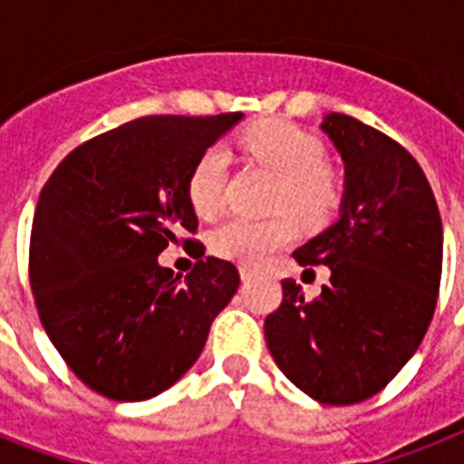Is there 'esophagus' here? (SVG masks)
I'll list each match as a JSON object with an SVG mask.
<instances>
[{
    "label": "esophagus",
    "instance_id": "34e87169",
    "mask_svg": "<svg viewBox=\"0 0 464 464\" xmlns=\"http://www.w3.org/2000/svg\"><path fill=\"white\" fill-rule=\"evenodd\" d=\"M240 279H243V282H250V279H253V269L243 265V267H240Z\"/></svg>",
    "mask_w": 464,
    "mask_h": 464
}]
</instances>
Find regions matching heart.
I'll return each instance as SVG.
<instances>
[{
    "label": "heart",
    "mask_w": 464,
    "mask_h": 464,
    "mask_svg": "<svg viewBox=\"0 0 464 464\" xmlns=\"http://www.w3.org/2000/svg\"><path fill=\"white\" fill-rule=\"evenodd\" d=\"M240 149L276 175L269 218L231 217L209 236L218 257L257 265L294 238V218L301 224H323L337 209L342 185L339 175L324 163L323 141L286 120H262L240 134ZM228 156L221 147L207 149L197 159L188 180V197L199 217H214L224 207ZM289 210L288 215L285 211Z\"/></svg>",
    "instance_id": "heart-1"
}]
</instances>
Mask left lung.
Wrapping results in <instances>:
<instances>
[{"label":"left lung","mask_w":464,"mask_h":464,"mask_svg":"<svg viewBox=\"0 0 464 464\" xmlns=\"http://www.w3.org/2000/svg\"><path fill=\"white\" fill-rule=\"evenodd\" d=\"M323 130L344 160L342 214L294 257L301 267L327 265L330 282L308 301L284 279L265 339L305 395L356 404L400 373L431 324L443 224L424 170L402 144L342 112H330Z\"/></svg>","instance_id":"1"}]
</instances>
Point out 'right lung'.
Instances as JSON below:
<instances>
[{"label": "right lung", "instance_id": "right-lung-1", "mask_svg": "<svg viewBox=\"0 0 464 464\" xmlns=\"http://www.w3.org/2000/svg\"><path fill=\"white\" fill-rule=\"evenodd\" d=\"M240 118L132 120L79 144L40 192L28 250L35 308L54 349L98 395L140 402L170 388L238 289L233 262L197 260L182 279L159 255L197 233L189 173Z\"/></svg>", "mask_w": 464, "mask_h": 464}]
</instances>
